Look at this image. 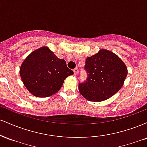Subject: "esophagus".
Returning <instances> with one entry per match:
<instances>
[{"label":"esophagus","instance_id":"1","mask_svg":"<svg viewBox=\"0 0 147 147\" xmlns=\"http://www.w3.org/2000/svg\"><path fill=\"white\" fill-rule=\"evenodd\" d=\"M73 72H74V75H77V73H78V72H79L78 68H76L74 69V70H73Z\"/></svg>","mask_w":147,"mask_h":147}]
</instances>
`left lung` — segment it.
Instances as JSON below:
<instances>
[{
    "label": "left lung",
    "mask_w": 147,
    "mask_h": 147,
    "mask_svg": "<svg viewBox=\"0 0 147 147\" xmlns=\"http://www.w3.org/2000/svg\"><path fill=\"white\" fill-rule=\"evenodd\" d=\"M84 69L88 77L79 83V90L91 102H102L114 95L122 87L128 73L122 60L106 49L87 57Z\"/></svg>",
    "instance_id": "8db88e82"
}]
</instances>
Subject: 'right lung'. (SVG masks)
<instances>
[{
  "label": "right lung",
  "instance_id": "1",
  "mask_svg": "<svg viewBox=\"0 0 147 147\" xmlns=\"http://www.w3.org/2000/svg\"><path fill=\"white\" fill-rule=\"evenodd\" d=\"M64 59H59L48 47L43 46L26 57L20 68L24 86L33 95L51 96L60 90L64 80L73 75Z\"/></svg>",
  "mask_w": 147,
  "mask_h": 147
}]
</instances>
